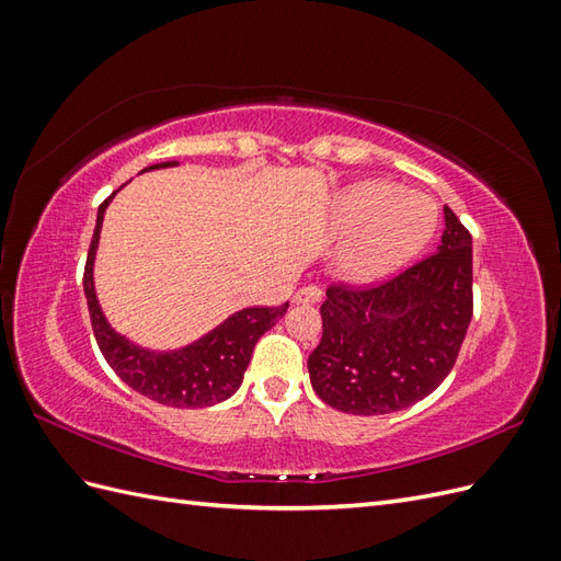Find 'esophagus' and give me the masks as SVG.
<instances>
[{
  "instance_id": "34e87169",
  "label": "esophagus",
  "mask_w": 561,
  "mask_h": 561,
  "mask_svg": "<svg viewBox=\"0 0 561 561\" xmlns=\"http://www.w3.org/2000/svg\"><path fill=\"white\" fill-rule=\"evenodd\" d=\"M322 299V290L318 285H307V287H301V290H297V295H295V301L297 304H316V301H320Z\"/></svg>"
}]
</instances>
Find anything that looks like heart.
Instances as JSON below:
<instances>
[{
    "instance_id": "b5f03b06",
    "label": "heart",
    "mask_w": 561,
    "mask_h": 561,
    "mask_svg": "<svg viewBox=\"0 0 561 561\" xmlns=\"http://www.w3.org/2000/svg\"><path fill=\"white\" fill-rule=\"evenodd\" d=\"M334 222L353 233L336 257L351 280L367 283L412 262L428 245L437 225L435 203L407 194L393 182H358L336 198Z\"/></svg>"
}]
</instances>
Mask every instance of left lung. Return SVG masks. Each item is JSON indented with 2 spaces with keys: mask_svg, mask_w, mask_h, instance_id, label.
I'll list each match as a JSON object with an SVG mask.
<instances>
[{
  "mask_svg": "<svg viewBox=\"0 0 561 561\" xmlns=\"http://www.w3.org/2000/svg\"><path fill=\"white\" fill-rule=\"evenodd\" d=\"M309 355L316 396L346 414L412 407L447 379L472 318V239L445 206L443 243L379 285L334 283Z\"/></svg>",
  "mask_w": 561,
  "mask_h": 561,
  "instance_id": "1",
  "label": "left lung"
}]
</instances>
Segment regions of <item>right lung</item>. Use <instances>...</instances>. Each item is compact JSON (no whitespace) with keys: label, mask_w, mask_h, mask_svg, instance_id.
<instances>
[{"label":"right lung","mask_w":561,"mask_h":561,"mask_svg":"<svg viewBox=\"0 0 561 561\" xmlns=\"http://www.w3.org/2000/svg\"><path fill=\"white\" fill-rule=\"evenodd\" d=\"M168 165H178V161L149 165L145 171H157V168ZM114 194L100 203L87 268H83V293H87L89 301L91 325L107 365L133 390H138L140 396L165 407L196 410V407H210L231 398L243 383V375L252 358L254 344L260 342V336L266 330L276 325L278 318H283L290 301L280 304V307H252L236 311L222 325L203 334L198 342L182 346L178 351L159 353L135 346L110 325L103 309H100L93 285V262L100 241V229H103V217Z\"/></svg>","instance_id":"1"}]
</instances>
